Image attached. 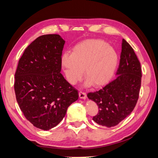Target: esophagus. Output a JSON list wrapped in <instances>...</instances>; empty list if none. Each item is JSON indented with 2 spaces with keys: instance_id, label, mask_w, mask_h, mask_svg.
<instances>
[{
  "instance_id": "obj_1",
  "label": "esophagus",
  "mask_w": 158,
  "mask_h": 158,
  "mask_svg": "<svg viewBox=\"0 0 158 158\" xmlns=\"http://www.w3.org/2000/svg\"><path fill=\"white\" fill-rule=\"evenodd\" d=\"M79 95L81 99H85L86 98V93L85 92L83 91H79Z\"/></svg>"
}]
</instances>
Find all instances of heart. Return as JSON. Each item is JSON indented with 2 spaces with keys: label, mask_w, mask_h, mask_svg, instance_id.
<instances>
[{
  "label": "heart",
  "mask_w": 158,
  "mask_h": 158,
  "mask_svg": "<svg viewBox=\"0 0 158 158\" xmlns=\"http://www.w3.org/2000/svg\"><path fill=\"white\" fill-rule=\"evenodd\" d=\"M118 56L113 48L103 40H88L76 45L72 54L65 53L61 64L71 84L81 79L85 69L87 84L101 86L111 79L116 69Z\"/></svg>",
  "instance_id": "1"
}]
</instances>
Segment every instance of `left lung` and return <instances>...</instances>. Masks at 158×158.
Listing matches in <instances>:
<instances>
[{
  "label": "left lung",
  "instance_id": "8db88e82",
  "mask_svg": "<svg viewBox=\"0 0 158 158\" xmlns=\"http://www.w3.org/2000/svg\"><path fill=\"white\" fill-rule=\"evenodd\" d=\"M117 77L100 90L87 96L99 107L93 119L102 127H114L130 114L135 107L141 87V64L128 42L122 39Z\"/></svg>",
  "mask_w": 158,
  "mask_h": 158
}]
</instances>
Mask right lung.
<instances>
[{
  "instance_id": "add662e5",
  "label": "right lung",
  "mask_w": 158,
  "mask_h": 158,
  "mask_svg": "<svg viewBox=\"0 0 158 158\" xmlns=\"http://www.w3.org/2000/svg\"><path fill=\"white\" fill-rule=\"evenodd\" d=\"M65 41L45 34L28 45L19 59L14 90L24 116L34 127L48 131L64 119L78 91L60 73Z\"/></svg>"
}]
</instances>
